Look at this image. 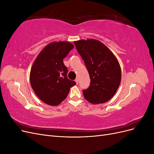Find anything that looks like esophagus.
I'll list each match as a JSON object with an SVG mask.
<instances>
[{
	"instance_id": "34e87169",
	"label": "esophagus",
	"mask_w": 154,
	"mask_h": 154,
	"mask_svg": "<svg viewBox=\"0 0 154 154\" xmlns=\"http://www.w3.org/2000/svg\"><path fill=\"white\" fill-rule=\"evenodd\" d=\"M75 82H76V84L78 85V78H76V79Z\"/></svg>"
}]
</instances>
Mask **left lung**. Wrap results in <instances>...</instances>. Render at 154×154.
<instances>
[{
  "label": "left lung",
  "mask_w": 154,
  "mask_h": 154,
  "mask_svg": "<svg viewBox=\"0 0 154 154\" xmlns=\"http://www.w3.org/2000/svg\"><path fill=\"white\" fill-rule=\"evenodd\" d=\"M74 43L84 60L91 79L89 87L83 91L84 97L92 104L108 101L116 94L122 79L118 60L99 40H80Z\"/></svg>",
  "instance_id": "obj_1"
}]
</instances>
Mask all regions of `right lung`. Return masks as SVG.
I'll return each instance as SVG.
<instances>
[{
	"label": "right lung",
	"mask_w": 154,
	"mask_h": 154,
	"mask_svg": "<svg viewBox=\"0 0 154 154\" xmlns=\"http://www.w3.org/2000/svg\"><path fill=\"white\" fill-rule=\"evenodd\" d=\"M73 48L69 42H53L42 50L32 64L29 76L31 87L46 104L58 105L76 85L67 78L68 70L63 62Z\"/></svg>",
	"instance_id": "add662e5"
}]
</instances>
